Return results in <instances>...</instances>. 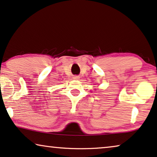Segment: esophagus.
<instances>
[{
	"label": "esophagus",
	"mask_w": 157,
	"mask_h": 157,
	"mask_svg": "<svg viewBox=\"0 0 157 157\" xmlns=\"http://www.w3.org/2000/svg\"><path fill=\"white\" fill-rule=\"evenodd\" d=\"M74 79H78L79 77L77 76H74Z\"/></svg>",
	"instance_id": "esophagus-1"
}]
</instances>
